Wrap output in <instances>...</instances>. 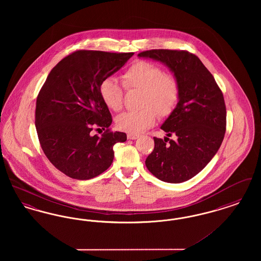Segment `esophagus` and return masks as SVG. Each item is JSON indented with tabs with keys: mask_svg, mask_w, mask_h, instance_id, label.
Wrapping results in <instances>:
<instances>
[{
	"mask_svg": "<svg viewBox=\"0 0 261 261\" xmlns=\"http://www.w3.org/2000/svg\"><path fill=\"white\" fill-rule=\"evenodd\" d=\"M127 138L129 139V140H136V139H138L139 138V135H137V134H128L127 135Z\"/></svg>",
	"mask_w": 261,
	"mask_h": 261,
	"instance_id": "34e87169",
	"label": "esophagus"
}]
</instances>
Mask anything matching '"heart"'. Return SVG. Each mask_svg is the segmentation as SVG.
I'll return each mask as SVG.
<instances>
[{
    "label": "heart",
    "mask_w": 261,
    "mask_h": 261,
    "mask_svg": "<svg viewBox=\"0 0 261 261\" xmlns=\"http://www.w3.org/2000/svg\"><path fill=\"white\" fill-rule=\"evenodd\" d=\"M121 82L127 90L142 92L138 112H125L115 119L119 130L130 134L142 133L155 123L158 115L169 116L176 109L181 86L176 76L165 73L161 66L147 62L137 61L121 75ZM99 95L103 103L113 112L123 107L124 90L114 79L107 78L99 85Z\"/></svg>",
    "instance_id": "heart-1"
}]
</instances>
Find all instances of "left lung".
<instances>
[{"mask_svg":"<svg viewBox=\"0 0 261 261\" xmlns=\"http://www.w3.org/2000/svg\"><path fill=\"white\" fill-rule=\"evenodd\" d=\"M164 63L180 82L179 102L162 124L164 140L153 138L146 160L149 172L167 183H181L200 172L220 148L226 132V106L214 77L187 50H149L138 55ZM175 135L176 140H169Z\"/></svg>","mask_w":261,"mask_h":261,"instance_id":"8db88e82","label":"left lung"}]
</instances>
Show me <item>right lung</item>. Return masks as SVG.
<instances>
[{
  "mask_svg": "<svg viewBox=\"0 0 261 261\" xmlns=\"http://www.w3.org/2000/svg\"><path fill=\"white\" fill-rule=\"evenodd\" d=\"M134 53L73 51L59 62L38 94L35 125L45 155L66 176L89 180L112 165L123 132H112V114L99 95L102 80L119 70ZM94 127L105 130L92 136Z\"/></svg>",
  "mask_w": 261,
  "mask_h": 261,
  "instance_id": "1",
  "label": "right lung"
}]
</instances>
